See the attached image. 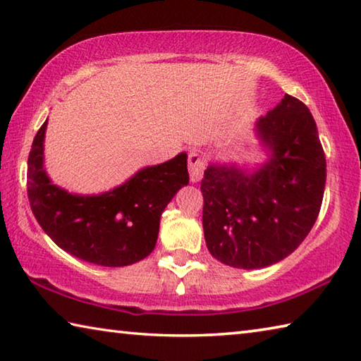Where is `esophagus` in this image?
Instances as JSON below:
<instances>
[{"label":"esophagus","instance_id":"34e87169","mask_svg":"<svg viewBox=\"0 0 361 361\" xmlns=\"http://www.w3.org/2000/svg\"><path fill=\"white\" fill-rule=\"evenodd\" d=\"M188 167L189 173H191V181L197 183L202 178V173L205 170V157L199 151H191L188 154Z\"/></svg>","mask_w":361,"mask_h":361}]
</instances>
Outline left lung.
Masks as SVG:
<instances>
[{
    "instance_id": "8db88e82",
    "label": "left lung",
    "mask_w": 361,
    "mask_h": 361,
    "mask_svg": "<svg viewBox=\"0 0 361 361\" xmlns=\"http://www.w3.org/2000/svg\"><path fill=\"white\" fill-rule=\"evenodd\" d=\"M256 130L272 152L264 167L245 175L210 166L200 181L207 248L239 269L276 264L295 252L317 221L326 181L325 151L301 100L286 94Z\"/></svg>"
}]
</instances>
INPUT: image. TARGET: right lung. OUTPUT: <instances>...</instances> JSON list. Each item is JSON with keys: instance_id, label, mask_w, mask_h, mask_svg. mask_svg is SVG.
<instances>
[{"instance_id": "right-lung-1", "label": "right lung", "mask_w": 361, "mask_h": 361, "mask_svg": "<svg viewBox=\"0 0 361 361\" xmlns=\"http://www.w3.org/2000/svg\"><path fill=\"white\" fill-rule=\"evenodd\" d=\"M46 126L28 156L27 192L36 221L66 253L94 264L121 267L146 258L156 247L164 209L189 183L188 156L140 170L106 194L73 195L54 186L42 169Z\"/></svg>"}]
</instances>
